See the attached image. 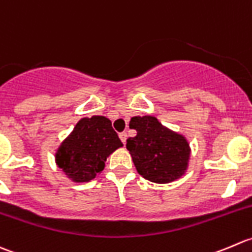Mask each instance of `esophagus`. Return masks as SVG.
Segmentation results:
<instances>
[{"instance_id":"obj_1","label":"esophagus","mask_w":252,"mask_h":252,"mask_svg":"<svg viewBox=\"0 0 252 252\" xmlns=\"http://www.w3.org/2000/svg\"><path fill=\"white\" fill-rule=\"evenodd\" d=\"M119 136H120L121 142H123V143L125 144L126 143V139H127V132H121V133L119 134Z\"/></svg>"}]
</instances>
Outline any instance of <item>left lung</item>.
<instances>
[{"label": "left lung", "instance_id": "left-lung-1", "mask_svg": "<svg viewBox=\"0 0 252 252\" xmlns=\"http://www.w3.org/2000/svg\"><path fill=\"white\" fill-rule=\"evenodd\" d=\"M129 127L137 134L127 139L126 148L144 179L168 184L184 175L190 159L185 137L164 127L154 116H134Z\"/></svg>", "mask_w": 252, "mask_h": 252}]
</instances>
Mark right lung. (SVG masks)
I'll return each mask as SVG.
<instances>
[{
	"mask_svg": "<svg viewBox=\"0 0 252 252\" xmlns=\"http://www.w3.org/2000/svg\"><path fill=\"white\" fill-rule=\"evenodd\" d=\"M120 147L123 143L109 119L84 118L57 149L56 163L72 181L88 183L103 170L106 158Z\"/></svg>",
	"mask_w": 252,
	"mask_h": 252,
	"instance_id": "1",
	"label": "right lung"
}]
</instances>
